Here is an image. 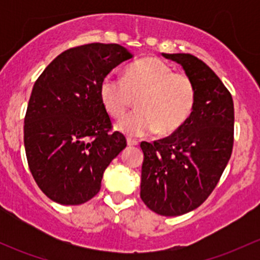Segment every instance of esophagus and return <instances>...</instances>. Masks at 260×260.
I'll use <instances>...</instances> for the list:
<instances>
[{
  "mask_svg": "<svg viewBox=\"0 0 260 260\" xmlns=\"http://www.w3.org/2000/svg\"><path fill=\"white\" fill-rule=\"evenodd\" d=\"M127 145L128 146H138V141L133 140V138H127Z\"/></svg>",
  "mask_w": 260,
  "mask_h": 260,
  "instance_id": "obj_1",
  "label": "esophagus"
}]
</instances>
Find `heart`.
Segmentation results:
<instances>
[{
    "instance_id": "1",
    "label": "heart",
    "mask_w": 260,
    "mask_h": 260,
    "mask_svg": "<svg viewBox=\"0 0 260 260\" xmlns=\"http://www.w3.org/2000/svg\"><path fill=\"white\" fill-rule=\"evenodd\" d=\"M99 95L113 118H120L136 99L137 111L117 123L115 128L127 136H170L190 117L196 101L192 80L157 57H145L125 69L124 77L108 75L101 83Z\"/></svg>"
}]
</instances>
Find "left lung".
I'll return each instance as SVG.
<instances>
[{
  "label": "left lung",
  "mask_w": 260,
  "mask_h": 260,
  "mask_svg": "<svg viewBox=\"0 0 260 260\" xmlns=\"http://www.w3.org/2000/svg\"><path fill=\"white\" fill-rule=\"evenodd\" d=\"M191 78L196 101L190 117L170 137L142 142L141 199L164 216L195 210L219 182L234 143V103L222 81L196 56L164 54Z\"/></svg>",
  "instance_id": "1"
}]
</instances>
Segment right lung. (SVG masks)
<instances>
[{
    "label": "right lung",
    "mask_w": 260,
    "mask_h": 260,
    "mask_svg": "<svg viewBox=\"0 0 260 260\" xmlns=\"http://www.w3.org/2000/svg\"><path fill=\"white\" fill-rule=\"evenodd\" d=\"M133 55L93 43L61 52L34 84L23 125L28 167L39 187L61 205L96 195L112 159L125 148L101 101L104 78Z\"/></svg>",
    "instance_id": "right-lung-1"
}]
</instances>
